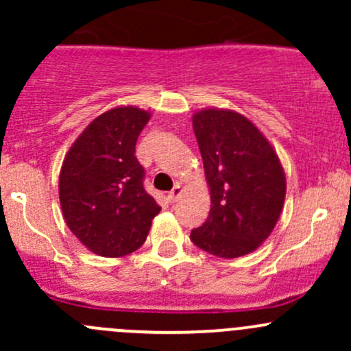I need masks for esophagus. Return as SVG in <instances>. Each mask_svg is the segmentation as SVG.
Masks as SVG:
<instances>
[{
  "label": "esophagus",
  "mask_w": 351,
  "mask_h": 351,
  "mask_svg": "<svg viewBox=\"0 0 351 351\" xmlns=\"http://www.w3.org/2000/svg\"><path fill=\"white\" fill-rule=\"evenodd\" d=\"M182 192H183L182 186L175 185V189H173L171 192L168 193V202H169V204H175V202H178V198L182 197Z\"/></svg>",
  "instance_id": "esophagus-1"
}]
</instances>
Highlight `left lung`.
Here are the masks:
<instances>
[{
  "instance_id": "obj_1",
  "label": "left lung",
  "mask_w": 351,
  "mask_h": 351,
  "mask_svg": "<svg viewBox=\"0 0 351 351\" xmlns=\"http://www.w3.org/2000/svg\"><path fill=\"white\" fill-rule=\"evenodd\" d=\"M192 123L210 212L190 238L219 258L253 253L271 234L284 208V166L261 130L234 110L202 108Z\"/></svg>"
}]
</instances>
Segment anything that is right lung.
Here are the masks:
<instances>
[{"label": "right lung", "instance_id": "right-lung-1", "mask_svg": "<svg viewBox=\"0 0 351 351\" xmlns=\"http://www.w3.org/2000/svg\"><path fill=\"white\" fill-rule=\"evenodd\" d=\"M149 119V112L130 105L107 110L88 123L62 161V215L91 253L105 258L134 253L161 210L144 190V168L134 156Z\"/></svg>", "mask_w": 351, "mask_h": 351}]
</instances>
